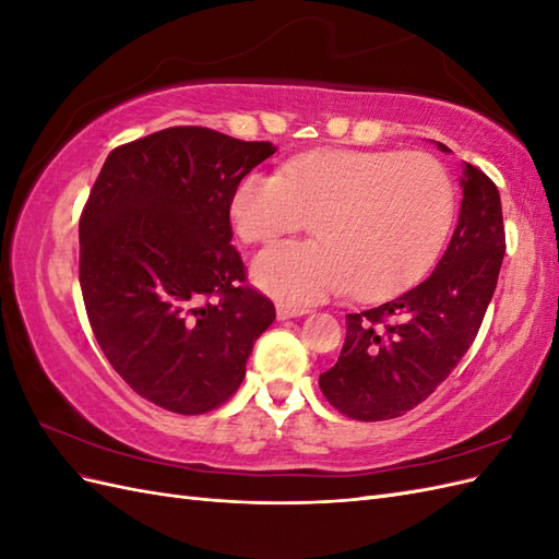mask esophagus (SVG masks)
<instances>
[{
    "label": "esophagus",
    "mask_w": 559,
    "mask_h": 559,
    "mask_svg": "<svg viewBox=\"0 0 559 559\" xmlns=\"http://www.w3.org/2000/svg\"><path fill=\"white\" fill-rule=\"evenodd\" d=\"M308 314L306 308H294L289 302H277V317L280 319H294V317H302Z\"/></svg>",
    "instance_id": "esophagus-1"
}]
</instances>
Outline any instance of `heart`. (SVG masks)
Wrapping results in <instances>:
<instances>
[{"label": "heart", "mask_w": 559, "mask_h": 559, "mask_svg": "<svg viewBox=\"0 0 559 559\" xmlns=\"http://www.w3.org/2000/svg\"><path fill=\"white\" fill-rule=\"evenodd\" d=\"M456 205L448 167L429 154L319 151L251 173L233 193L230 218L245 242H270L312 218L310 242L257 253L251 277L292 306L349 292L382 298L415 282L441 251Z\"/></svg>", "instance_id": "b5f03b06"}]
</instances>
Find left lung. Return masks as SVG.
Segmentation results:
<instances>
[{
  "mask_svg": "<svg viewBox=\"0 0 559 559\" xmlns=\"http://www.w3.org/2000/svg\"><path fill=\"white\" fill-rule=\"evenodd\" d=\"M443 154L445 144L438 142ZM462 210L433 273L405 294L347 314L341 357L319 376L333 408L359 421L401 417L433 394L478 335L506 251L495 181L464 163Z\"/></svg>",
  "mask_w": 559,
  "mask_h": 559,
  "instance_id": "8db88e82",
  "label": "left lung"
}]
</instances>
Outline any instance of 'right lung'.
Wrapping results in <instances>:
<instances>
[{"instance_id":"add662e5","label":"right lung","mask_w":559,"mask_h":559,"mask_svg":"<svg viewBox=\"0 0 559 559\" xmlns=\"http://www.w3.org/2000/svg\"><path fill=\"white\" fill-rule=\"evenodd\" d=\"M275 154L198 126L116 146L79 222V282L105 357L134 392L179 415L226 403L273 300L230 245L242 177Z\"/></svg>"}]
</instances>
